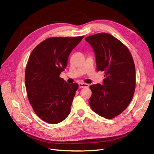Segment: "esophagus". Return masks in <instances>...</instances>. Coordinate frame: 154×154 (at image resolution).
Returning a JSON list of instances; mask_svg holds the SVG:
<instances>
[{
    "label": "esophagus",
    "mask_w": 154,
    "mask_h": 154,
    "mask_svg": "<svg viewBox=\"0 0 154 154\" xmlns=\"http://www.w3.org/2000/svg\"><path fill=\"white\" fill-rule=\"evenodd\" d=\"M79 88H88L89 87V84H87V83H79Z\"/></svg>",
    "instance_id": "obj_1"
}]
</instances>
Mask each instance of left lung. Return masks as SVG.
<instances>
[{"label": "left lung", "mask_w": 154, "mask_h": 154, "mask_svg": "<svg viewBox=\"0 0 154 154\" xmlns=\"http://www.w3.org/2000/svg\"><path fill=\"white\" fill-rule=\"evenodd\" d=\"M93 48L97 70L104 72L103 85L90 86L91 109L99 116L113 119L125 110L133 98L136 87L135 65L125 45L107 33L85 38Z\"/></svg>", "instance_id": "8db88e82"}]
</instances>
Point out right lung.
<instances>
[{
	"label": "right lung",
	"mask_w": 154,
	"mask_h": 154,
	"mask_svg": "<svg viewBox=\"0 0 154 154\" xmlns=\"http://www.w3.org/2000/svg\"><path fill=\"white\" fill-rule=\"evenodd\" d=\"M83 38H48L30 55L25 71L28 99L35 114L45 122L60 123L70 113L79 85L68 84L60 75L67 67L71 51Z\"/></svg>",
	"instance_id": "1"
}]
</instances>
